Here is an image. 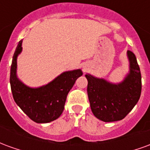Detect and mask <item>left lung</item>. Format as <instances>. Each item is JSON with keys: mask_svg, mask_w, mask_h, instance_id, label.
<instances>
[{"mask_svg": "<svg viewBox=\"0 0 150 150\" xmlns=\"http://www.w3.org/2000/svg\"><path fill=\"white\" fill-rule=\"evenodd\" d=\"M129 73L122 81L114 83L104 78L86 74L88 95L92 113L104 122L124 119L138 102L142 92V75L135 54L127 51Z\"/></svg>", "mask_w": 150, "mask_h": 150, "instance_id": "1", "label": "left lung"}]
</instances>
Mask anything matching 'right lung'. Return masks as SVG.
<instances>
[{
    "label": "right lung",
    "mask_w": 150,
    "mask_h": 150,
    "mask_svg": "<svg viewBox=\"0 0 150 150\" xmlns=\"http://www.w3.org/2000/svg\"><path fill=\"white\" fill-rule=\"evenodd\" d=\"M21 46L22 40L18 42L10 68V86L13 100L34 122H51L61 116L68 92L76 79L83 75V71L81 69L64 71L47 84L38 88L29 87L17 75V60L22 51Z\"/></svg>",
    "instance_id": "obj_1"
}]
</instances>
